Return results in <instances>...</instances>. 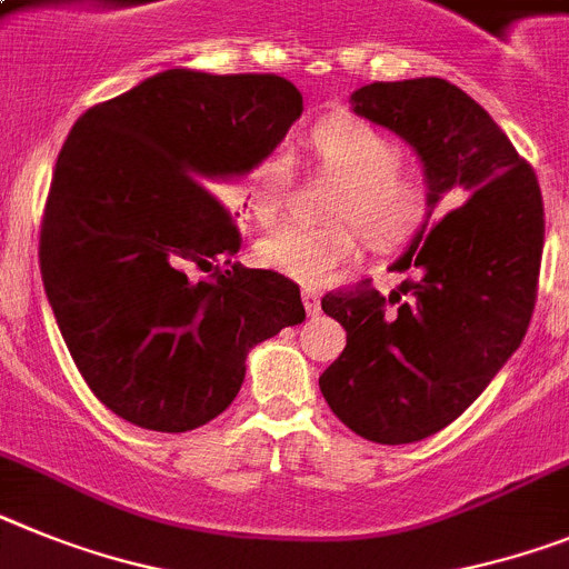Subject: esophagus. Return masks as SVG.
Instances as JSON below:
<instances>
[{"mask_svg": "<svg viewBox=\"0 0 569 569\" xmlns=\"http://www.w3.org/2000/svg\"><path fill=\"white\" fill-rule=\"evenodd\" d=\"M302 302H305V310H308V317H317L319 310H322V302H319V293L313 288H305L302 290Z\"/></svg>", "mask_w": 569, "mask_h": 569, "instance_id": "obj_1", "label": "esophagus"}]
</instances>
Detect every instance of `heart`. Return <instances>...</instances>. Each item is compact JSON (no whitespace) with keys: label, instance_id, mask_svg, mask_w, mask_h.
<instances>
[{"label":"heart","instance_id":"obj_1","mask_svg":"<svg viewBox=\"0 0 569 569\" xmlns=\"http://www.w3.org/2000/svg\"><path fill=\"white\" fill-rule=\"evenodd\" d=\"M319 167L337 178L325 216L351 220L371 247H395L426 216V181L402 167L400 146L377 126L351 114L319 120L308 134ZM293 189V163L284 149L261 154L238 183L247 216L261 227L276 224ZM357 252V236L343 221L290 224L259 244V261L305 284H322Z\"/></svg>","mask_w":569,"mask_h":569}]
</instances>
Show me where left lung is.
<instances>
[{"label":"left lung","mask_w":569,"mask_h":569,"mask_svg":"<svg viewBox=\"0 0 569 569\" xmlns=\"http://www.w3.org/2000/svg\"><path fill=\"white\" fill-rule=\"evenodd\" d=\"M351 109L415 149L431 210L465 201L417 232L391 267L409 279L388 299L368 281L322 299L348 333L319 377L331 411L373 443H415L458 420L527 333L541 187L487 111L440 77L371 82L353 91Z\"/></svg>","instance_id":"1"}]
</instances>
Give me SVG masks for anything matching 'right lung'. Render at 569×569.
<instances>
[{"label":"right lung","instance_id":"add662e5","mask_svg":"<svg viewBox=\"0 0 569 569\" xmlns=\"http://www.w3.org/2000/svg\"><path fill=\"white\" fill-rule=\"evenodd\" d=\"M302 114L276 74L169 68L89 109L48 189L40 270L94 397L140 429L189 431L236 400L252 345L305 319L299 284L247 270L206 187L247 174ZM228 267L210 280L196 269Z\"/></svg>","mask_w":569,"mask_h":569}]
</instances>
